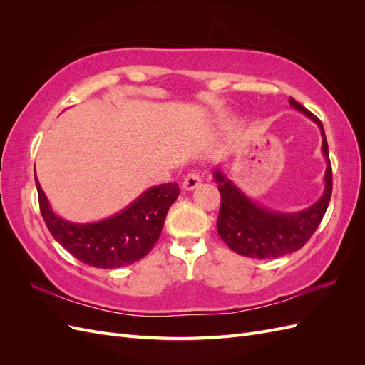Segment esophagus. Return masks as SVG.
I'll use <instances>...</instances> for the list:
<instances>
[{
    "mask_svg": "<svg viewBox=\"0 0 365 365\" xmlns=\"http://www.w3.org/2000/svg\"><path fill=\"white\" fill-rule=\"evenodd\" d=\"M182 185H184L185 190H193V189H196L197 185H201V175H200V172L192 170V172L187 173Z\"/></svg>",
    "mask_w": 365,
    "mask_h": 365,
    "instance_id": "obj_1",
    "label": "esophagus"
}]
</instances>
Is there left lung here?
I'll return each instance as SVG.
<instances>
[{"mask_svg":"<svg viewBox=\"0 0 365 365\" xmlns=\"http://www.w3.org/2000/svg\"><path fill=\"white\" fill-rule=\"evenodd\" d=\"M289 103L318 125L323 137V155L327 161L324 193L319 201L298 213H279L252 202L219 169L215 181L220 193L217 233L225 244L240 256L251 259H275L300 250L315 233L332 196V165L323 123L294 98Z\"/></svg>","mask_w":365,"mask_h":365,"instance_id":"1","label":"left lung"}]
</instances>
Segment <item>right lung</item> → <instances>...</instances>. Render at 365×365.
I'll use <instances>...</instances> for the list:
<instances>
[{
	"label": "right lung",
	"mask_w": 365,
	"mask_h": 365,
	"mask_svg": "<svg viewBox=\"0 0 365 365\" xmlns=\"http://www.w3.org/2000/svg\"><path fill=\"white\" fill-rule=\"evenodd\" d=\"M41 215L51 236L90 267L113 269L140 260L153 248L165 215L180 195L176 182L152 187L120 213L91 224H74L53 212L38 178Z\"/></svg>",
	"instance_id": "obj_1"
}]
</instances>
